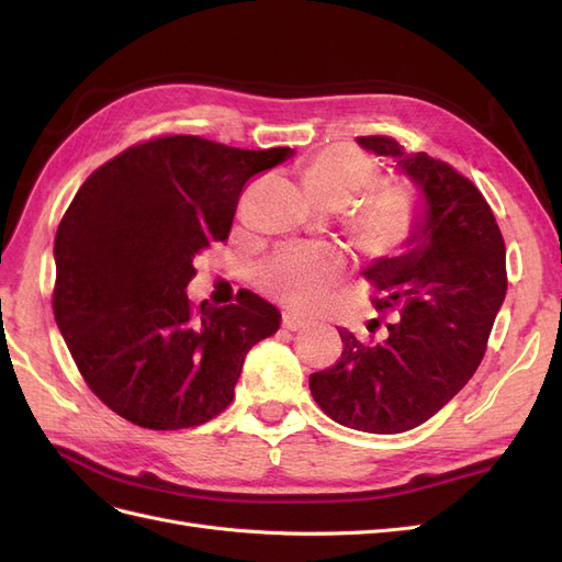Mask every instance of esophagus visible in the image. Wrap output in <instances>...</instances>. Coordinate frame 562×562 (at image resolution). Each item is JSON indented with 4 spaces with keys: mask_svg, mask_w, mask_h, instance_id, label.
Listing matches in <instances>:
<instances>
[{
    "mask_svg": "<svg viewBox=\"0 0 562 562\" xmlns=\"http://www.w3.org/2000/svg\"><path fill=\"white\" fill-rule=\"evenodd\" d=\"M281 326L285 328V330H302V328H307V321H302L300 316H295V314H283V321H281Z\"/></svg>",
    "mask_w": 562,
    "mask_h": 562,
    "instance_id": "1",
    "label": "esophagus"
}]
</instances>
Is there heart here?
I'll use <instances>...</instances> for the list:
<instances>
[{"instance_id": "b5f03b06", "label": "heart", "mask_w": 562, "mask_h": 562, "mask_svg": "<svg viewBox=\"0 0 562 562\" xmlns=\"http://www.w3.org/2000/svg\"><path fill=\"white\" fill-rule=\"evenodd\" d=\"M378 168L351 145L321 149L300 168V180L321 206L342 209L375 180ZM415 201L401 187H384L361 199L349 213L347 227L353 244L372 258L401 252L415 232ZM345 255L326 246H285L260 267L262 291L295 312H316L333 288L345 279Z\"/></svg>"}]
</instances>
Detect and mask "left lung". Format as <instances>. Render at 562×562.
<instances>
[{"label":"left lung","mask_w":562,"mask_h":562,"mask_svg":"<svg viewBox=\"0 0 562 562\" xmlns=\"http://www.w3.org/2000/svg\"><path fill=\"white\" fill-rule=\"evenodd\" d=\"M356 143L394 159L415 184V232L403 252L363 271L378 291L375 310H394L398 318L370 345L337 328L342 356L314 372L310 389L342 427L401 434L434 417L481 366L506 297V248L487 201L450 164L405 151L386 135Z\"/></svg>","instance_id":"8db88e82"}]
</instances>
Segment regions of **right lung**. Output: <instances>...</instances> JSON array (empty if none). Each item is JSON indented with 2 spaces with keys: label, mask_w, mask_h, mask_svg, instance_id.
<instances>
[{
  "label": "right lung",
  "mask_w": 562,
  "mask_h": 562,
  "mask_svg": "<svg viewBox=\"0 0 562 562\" xmlns=\"http://www.w3.org/2000/svg\"><path fill=\"white\" fill-rule=\"evenodd\" d=\"M291 147L196 135L135 145L79 187L56 232L54 314L93 394L155 431L199 427L234 398L252 345L281 314L250 291L194 310V255L225 241L244 184Z\"/></svg>",
  "instance_id": "1"
}]
</instances>
